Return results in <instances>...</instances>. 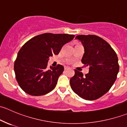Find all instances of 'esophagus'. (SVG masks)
<instances>
[{"mask_svg":"<svg viewBox=\"0 0 127 127\" xmlns=\"http://www.w3.org/2000/svg\"><path fill=\"white\" fill-rule=\"evenodd\" d=\"M69 67H64V70L65 71H66V70H67V69H69Z\"/></svg>","mask_w":127,"mask_h":127,"instance_id":"obj_1","label":"esophagus"}]
</instances>
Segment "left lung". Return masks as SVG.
<instances>
[{"instance_id": "left-lung-1", "label": "left lung", "mask_w": 127, "mask_h": 127, "mask_svg": "<svg viewBox=\"0 0 127 127\" xmlns=\"http://www.w3.org/2000/svg\"><path fill=\"white\" fill-rule=\"evenodd\" d=\"M84 47L82 63L89 66V72L84 75L75 69L70 79L74 93L87 100H95L106 94L117 79L119 71L118 58L106 40L95 35H79Z\"/></svg>"}]
</instances>
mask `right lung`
I'll return each mask as SVG.
<instances>
[{
	"label": "right lung",
	"instance_id": "add662e5",
	"mask_svg": "<svg viewBox=\"0 0 127 127\" xmlns=\"http://www.w3.org/2000/svg\"><path fill=\"white\" fill-rule=\"evenodd\" d=\"M74 37L71 34L45 33L24 43L14 64L16 80L24 92L32 96H41L54 89L64 67L58 64L47 69L49 57L58 55L63 46Z\"/></svg>",
	"mask_w": 127,
	"mask_h": 127
}]
</instances>
